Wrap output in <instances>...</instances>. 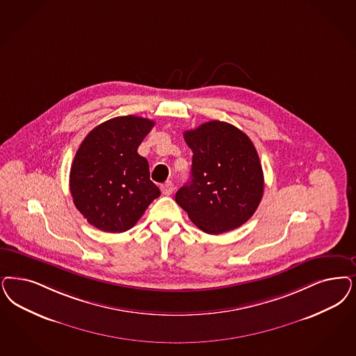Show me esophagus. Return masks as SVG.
Instances as JSON below:
<instances>
[{
	"instance_id": "esophagus-1",
	"label": "esophagus",
	"mask_w": 356,
	"mask_h": 356,
	"mask_svg": "<svg viewBox=\"0 0 356 356\" xmlns=\"http://www.w3.org/2000/svg\"><path fill=\"white\" fill-rule=\"evenodd\" d=\"M160 189H161V193H163V195L170 196L172 192H173V184H172V181H167L165 184H163L160 186Z\"/></svg>"
}]
</instances>
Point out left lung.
I'll return each instance as SVG.
<instances>
[{"mask_svg":"<svg viewBox=\"0 0 356 356\" xmlns=\"http://www.w3.org/2000/svg\"><path fill=\"white\" fill-rule=\"evenodd\" d=\"M192 149L191 181L175 200L204 233L217 235L248 221L263 197L264 177L257 148L247 135L221 121L184 133Z\"/></svg>","mask_w":356,"mask_h":356,"instance_id":"left-lung-1","label":"left lung"}]
</instances>
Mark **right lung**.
Listing matches in <instances>:
<instances>
[{
	"label": "right lung",
	"instance_id": "1",
	"mask_svg": "<svg viewBox=\"0 0 356 356\" xmlns=\"http://www.w3.org/2000/svg\"><path fill=\"white\" fill-rule=\"evenodd\" d=\"M154 124L136 115L115 117L95 127L77 149L71 195L74 207L98 230L127 232L160 196L149 180L147 159L138 154Z\"/></svg>",
	"mask_w": 356,
	"mask_h": 356
}]
</instances>
